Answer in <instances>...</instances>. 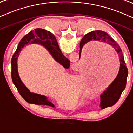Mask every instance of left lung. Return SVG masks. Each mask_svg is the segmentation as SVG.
Segmentation results:
<instances>
[{
	"instance_id": "1",
	"label": "left lung",
	"mask_w": 133,
	"mask_h": 133,
	"mask_svg": "<svg viewBox=\"0 0 133 133\" xmlns=\"http://www.w3.org/2000/svg\"><path fill=\"white\" fill-rule=\"evenodd\" d=\"M93 40L98 41L101 40V42H104L111 45L117 53H118L120 59V67L118 75L114 82L106 89V90L104 91L103 94L101 95L100 105L102 109H105L107 107L114 105L119 100L123 91L125 90L127 85L128 72L120 46L111 37L109 36L108 34L104 31H91L83 37L80 43V56L83 45Z\"/></svg>"
}]
</instances>
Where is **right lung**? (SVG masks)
Returning a JSON list of instances; mask_svg holds the SVG:
<instances>
[{"instance_id":"obj_1","label":"right lung","mask_w":133,"mask_h":133,"mask_svg":"<svg viewBox=\"0 0 133 133\" xmlns=\"http://www.w3.org/2000/svg\"><path fill=\"white\" fill-rule=\"evenodd\" d=\"M38 43L44 46L51 53L52 56L64 68L68 69L70 66V61L64 56L59 47L57 40L51 32L45 29L37 28L34 31H30L23 37L18 45L16 51L11 58V78L13 83L23 99L28 103L37 105H46L55 107L54 104L48 100L45 96L31 93L20 79L18 72L17 59L20 51L25 45Z\"/></svg>"}]
</instances>
